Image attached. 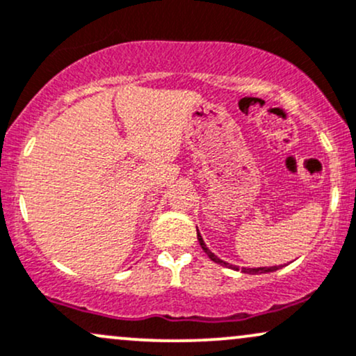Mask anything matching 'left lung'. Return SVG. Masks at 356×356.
Here are the masks:
<instances>
[{"label":"left lung","instance_id":"1","mask_svg":"<svg viewBox=\"0 0 356 356\" xmlns=\"http://www.w3.org/2000/svg\"><path fill=\"white\" fill-rule=\"evenodd\" d=\"M197 240H199V245H201V248L206 252V255H208L209 259L214 261V264H220V265H222V267H229V268H233V270H238V267H235V265H232V264H228V261L218 259V257L214 255V253L211 252L208 247H206L204 240H202L201 233H199V232H197ZM279 268H282V265H279V267H277V265H273V267H259V268H245V267H241V272H243V273H252V275H257V273L275 272V270H279Z\"/></svg>","mask_w":356,"mask_h":356}]
</instances>
